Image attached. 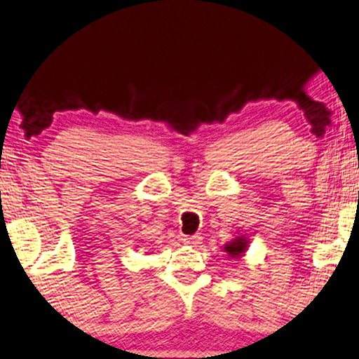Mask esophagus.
<instances>
[{
	"label": "esophagus",
	"mask_w": 359,
	"mask_h": 359,
	"mask_svg": "<svg viewBox=\"0 0 359 359\" xmlns=\"http://www.w3.org/2000/svg\"><path fill=\"white\" fill-rule=\"evenodd\" d=\"M201 241H202L201 236H184V239H183L184 244L189 247H197L198 244H201Z\"/></svg>",
	"instance_id": "obj_1"
}]
</instances>
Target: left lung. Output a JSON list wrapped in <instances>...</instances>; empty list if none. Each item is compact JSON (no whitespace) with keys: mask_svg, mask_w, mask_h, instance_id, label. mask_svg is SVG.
<instances>
[{"mask_svg":"<svg viewBox=\"0 0 359 359\" xmlns=\"http://www.w3.org/2000/svg\"><path fill=\"white\" fill-rule=\"evenodd\" d=\"M247 247H249V241L244 236H237L236 239H233V242L224 245V252L233 258H241L245 253Z\"/></svg>","mask_w":359,"mask_h":359,"instance_id":"obj_1","label":"left lung"}]
</instances>
